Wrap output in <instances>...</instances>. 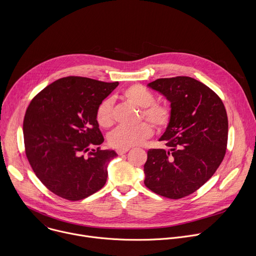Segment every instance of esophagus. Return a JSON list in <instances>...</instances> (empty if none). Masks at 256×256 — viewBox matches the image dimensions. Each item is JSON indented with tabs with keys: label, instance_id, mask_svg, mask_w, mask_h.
<instances>
[{
	"label": "esophagus",
	"instance_id": "1",
	"mask_svg": "<svg viewBox=\"0 0 256 256\" xmlns=\"http://www.w3.org/2000/svg\"><path fill=\"white\" fill-rule=\"evenodd\" d=\"M128 150H130V149H118V150H116V153H118V155H124V154H126Z\"/></svg>",
	"mask_w": 256,
	"mask_h": 256
}]
</instances>
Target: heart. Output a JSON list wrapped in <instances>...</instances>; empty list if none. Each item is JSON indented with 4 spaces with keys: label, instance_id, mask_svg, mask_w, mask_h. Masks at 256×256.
I'll return each mask as SVG.
<instances>
[{
    "label": "heart",
    "instance_id": "1",
    "mask_svg": "<svg viewBox=\"0 0 256 256\" xmlns=\"http://www.w3.org/2000/svg\"><path fill=\"white\" fill-rule=\"evenodd\" d=\"M122 97L140 108V118H144L159 130L168 126L172 118L171 107L164 102H156L152 91L140 84L126 87ZM97 124L103 128H110L114 122V103L112 99L103 100L96 110ZM153 128L148 122H142L134 128L120 126L108 136V142L114 148L130 149L138 146L153 136Z\"/></svg>",
    "mask_w": 256,
    "mask_h": 256
}]
</instances>
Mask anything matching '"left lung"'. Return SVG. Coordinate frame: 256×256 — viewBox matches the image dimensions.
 Returning a JSON list of instances; mask_svg holds the SVG:
<instances>
[{
    "instance_id": "8db88e82",
    "label": "left lung",
    "mask_w": 256,
    "mask_h": 256,
    "mask_svg": "<svg viewBox=\"0 0 256 256\" xmlns=\"http://www.w3.org/2000/svg\"><path fill=\"white\" fill-rule=\"evenodd\" d=\"M148 86L170 101L172 118L160 138L170 150L148 151L144 184L164 198H182L202 186L225 157L226 109L210 88L190 77L157 79Z\"/></svg>"
}]
</instances>
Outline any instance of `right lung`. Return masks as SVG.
<instances>
[{
	"label": "right lung",
	"mask_w": 256,
	"mask_h": 256,
	"mask_svg": "<svg viewBox=\"0 0 256 256\" xmlns=\"http://www.w3.org/2000/svg\"><path fill=\"white\" fill-rule=\"evenodd\" d=\"M118 85L66 77L46 86L27 107L23 122L26 157L42 184L58 196L80 200L104 186L107 164L116 153L100 147L86 152L104 140L96 110Z\"/></svg>",
	"instance_id": "1"
}]
</instances>
